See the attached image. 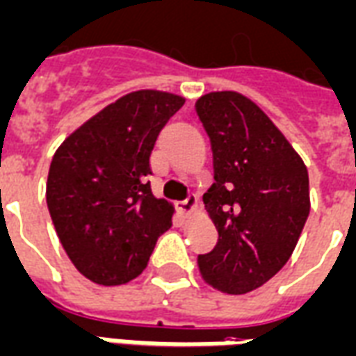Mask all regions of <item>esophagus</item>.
Segmentation results:
<instances>
[{"instance_id":"obj_1","label":"esophagus","mask_w":356,"mask_h":356,"mask_svg":"<svg viewBox=\"0 0 356 356\" xmlns=\"http://www.w3.org/2000/svg\"><path fill=\"white\" fill-rule=\"evenodd\" d=\"M197 208H199V200H197V195L189 193V197L186 200H181L180 202V212L181 213H193L197 212Z\"/></svg>"}]
</instances>
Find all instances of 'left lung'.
<instances>
[{"label": "left lung", "mask_w": 356, "mask_h": 356, "mask_svg": "<svg viewBox=\"0 0 356 356\" xmlns=\"http://www.w3.org/2000/svg\"><path fill=\"white\" fill-rule=\"evenodd\" d=\"M213 154V184L204 207L218 244L199 255L213 289L244 295L289 261L309 216L308 168L263 108L238 92L197 101Z\"/></svg>", "instance_id": "1"}]
</instances>
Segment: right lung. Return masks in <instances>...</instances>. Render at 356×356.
Here are the masks:
<instances>
[{"mask_svg":"<svg viewBox=\"0 0 356 356\" xmlns=\"http://www.w3.org/2000/svg\"><path fill=\"white\" fill-rule=\"evenodd\" d=\"M186 99L138 90L106 105L56 149L47 204L63 250L97 285L143 274L175 207L152 193L149 156L168 118Z\"/></svg>","mask_w":356,"mask_h":356,"instance_id":"obj_1","label":"right lung"}]
</instances>
